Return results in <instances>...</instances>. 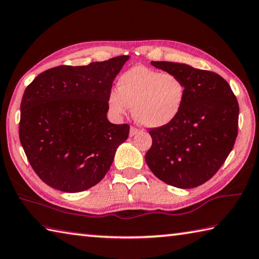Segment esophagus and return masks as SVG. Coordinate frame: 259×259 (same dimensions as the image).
I'll return each mask as SVG.
<instances>
[{"instance_id":"obj_1","label":"esophagus","mask_w":259,"mask_h":259,"mask_svg":"<svg viewBox=\"0 0 259 259\" xmlns=\"http://www.w3.org/2000/svg\"><path fill=\"white\" fill-rule=\"evenodd\" d=\"M139 132H140L139 128H136V127H134V126H132L131 130H130V136H134V135L138 134Z\"/></svg>"}]
</instances>
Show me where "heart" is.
I'll list each match as a JSON object with an SVG mask.
<instances>
[{
  "instance_id": "1",
  "label": "heart",
  "mask_w": 259,
  "mask_h": 259,
  "mask_svg": "<svg viewBox=\"0 0 259 259\" xmlns=\"http://www.w3.org/2000/svg\"><path fill=\"white\" fill-rule=\"evenodd\" d=\"M186 96V85L171 73L135 66L124 72L117 91L108 97L110 110L124 115L132 106L134 119L145 127L164 126L178 116Z\"/></svg>"
}]
</instances>
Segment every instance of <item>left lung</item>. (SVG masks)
<instances>
[{
    "label": "left lung",
    "mask_w": 259,
    "mask_h": 259,
    "mask_svg": "<svg viewBox=\"0 0 259 259\" xmlns=\"http://www.w3.org/2000/svg\"><path fill=\"white\" fill-rule=\"evenodd\" d=\"M179 76L186 96L178 116L150 128L146 164L170 186L194 188L217 174L235 145L239 105L228 82L217 73L172 62H151Z\"/></svg>",
    "instance_id": "8db88e82"
}]
</instances>
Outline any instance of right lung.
I'll return each mask as SVG.
<instances>
[{"label":"right lung","mask_w":259,"mask_h":259,"mask_svg":"<svg viewBox=\"0 0 259 259\" xmlns=\"http://www.w3.org/2000/svg\"><path fill=\"white\" fill-rule=\"evenodd\" d=\"M128 58L53 67L24 90L19 136L29 163L48 186L83 192L109 170L130 133V125L107 118L113 81Z\"/></svg>","instance_id":"obj_1"}]
</instances>
